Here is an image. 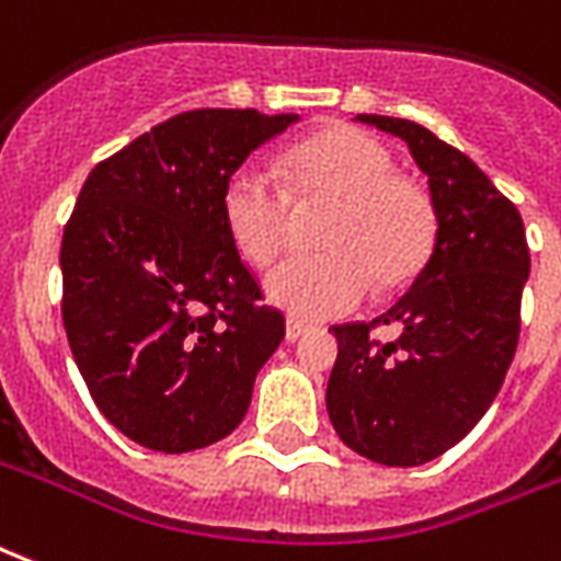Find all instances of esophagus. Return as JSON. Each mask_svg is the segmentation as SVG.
<instances>
[{"mask_svg":"<svg viewBox=\"0 0 561 561\" xmlns=\"http://www.w3.org/2000/svg\"><path fill=\"white\" fill-rule=\"evenodd\" d=\"M309 333V327H306V323L302 321H288L285 323V339H288V342H297V339H302V335Z\"/></svg>","mask_w":561,"mask_h":561,"instance_id":"34e87169","label":"esophagus"}]
</instances>
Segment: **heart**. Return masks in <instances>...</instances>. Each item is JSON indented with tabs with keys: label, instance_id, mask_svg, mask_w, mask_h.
I'll return each instance as SVG.
<instances>
[{
	"label": "heart",
	"instance_id": "1",
	"mask_svg": "<svg viewBox=\"0 0 561 561\" xmlns=\"http://www.w3.org/2000/svg\"><path fill=\"white\" fill-rule=\"evenodd\" d=\"M279 190L259 165H238L222 190V222L240 259L267 267L288 247L294 207L333 205L318 231L321 255L279 264L264 279L273 306L323 321L354 312L375 279L398 288L425 267L434 247L431 196L404 175L383 142L354 127H330L285 151Z\"/></svg>",
	"mask_w": 561,
	"mask_h": 561
}]
</instances>
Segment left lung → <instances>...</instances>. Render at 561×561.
<instances>
[{"label":"left lung","instance_id":"left-lung-1","mask_svg":"<svg viewBox=\"0 0 561 561\" xmlns=\"http://www.w3.org/2000/svg\"><path fill=\"white\" fill-rule=\"evenodd\" d=\"M356 122L404 139L428 175L437 234L410 291L371 323L333 327L339 356L327 413L356 455L386 467L439 458L476 428L500 392L520 335L529 247L517 207L467 153L389 115ZM399 327L375 343L371 325Z\"/></svg>","mask_w":561,"mask_h":561}]
</instances>
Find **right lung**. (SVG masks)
<instances>
[{
	"mask_svg": "<svg viewBox=\"0 0 561 561\" xmlns=\"http://www.w3.org/2000/svg\"><path fill=\"white\" fill-rule=\"evenodd\" d=\"M294 122L181 112L82 184L61 238V321L94 404L145 449L181 455L228 437L285 339L219 202L231 172Z\"/></svg>",
	"mask_w": 561,
	"mask_h": 561,
	"instance_id": "add662e5",
	"label": "right lung"
}]
</instances>
